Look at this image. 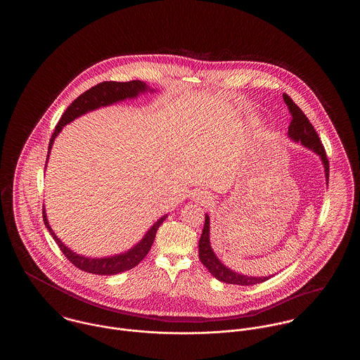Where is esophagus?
I'll use <instances>...</instances> for the list:
<instances>
[{
	"label": "esophagus",
	"mask_w": 360,
	"mask_h": 360,
	"mask_svg": "<svg viewBox=\"0 0 360 360\" xmlns=\"http://www.w3.org/2000/svg\"><path fill=\"white\" fill-rule=\"evenodd\" d=\"M195 200H197L198 202L206 204V202H209V201H210V197H209V195H206L204 193H198V194H195Z\"/></svg>",
	"instance_id": "1"
}]
</instances>
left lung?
I'll return each mask as SVG.
<instances>
[{
	"label": "left lung",
	"instance_id": "obj_1",
	"mask_svg": "<svg viewBox=\"0 0 360 360\" xmlns=\"http://www.w3.org/2000/svg\"><path fill=\"white\" fill-rule=\"evenodd\" d=\"M283 101L288 105L289 112L291 115V122L289 125V137L294 141H301L302 146H305L309 150L319 155L323 160L324 169H326V181L329 179V162L326 158V148L317 135L316 129L310 124L308 117L305 113L300 109V106L291 100L290 97L285 93L283 94ZM198 254H200V260L201 263L207 269V271L217 278L219 281L231 283V285H241V286H250V285H257L266 282L270 276H248V275H241L239 273L232 271L231 269L225 267L223 263L219 260V257L214 255L210 241H209V216L205 214V225L202 229V235L198 243Z\"/></svg>",
	"mask_w": 360,
	"mask_h": 360
}]
</instances>
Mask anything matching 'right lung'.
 <instances>
[{"mask_svg": "<svg viewBox=\"0 0 360 360\" xmlns=\"http://www.w3.org/2000/svg\"><path fill=\"white\" fill-rule=\"evenodd\" d=\"M150 87L146 85L141 81H129V82H103L98 85L93 86L91 89L86 90L85 93H82L78 98H75L72 103H70L69 108L66 109V112L63 113V116L60 117V120L58 122V125L55 127V131L52 134L50 139V144H49V155L51 151L52 144L55 137L59 135V132L62 131V128L69 124L72 120H75L77 117L85 115L90 110L98 109L101 106L106 105H112V103H119L125 98H135L139 96V93H144L147 91ZM167 214L160 217L156 223L151 226V229L144 235V238L140 240V243H137L134 248H131L129 251L119 254L115 257H86L82 255H78L75 252H72L70 248H68L60 240L58 239V236L53 233L51 226L49 225L47 221V216H46V210L43 207V220L47 226V229L50 231L52 238L56 241L58 247L60 248V251L65 254V257L69 259L70 262L78 267L79 270L90 273V274L97 275H115L131 270L135 266H137L146 255L150 252L151 245L154 243L155 235L158 228L160 226V224L166 220Z\"/></svg>", "mask_w": 360, "mask_h": 360, "instance_id": "add662e5", "label": "right lung"}]
</instances>
